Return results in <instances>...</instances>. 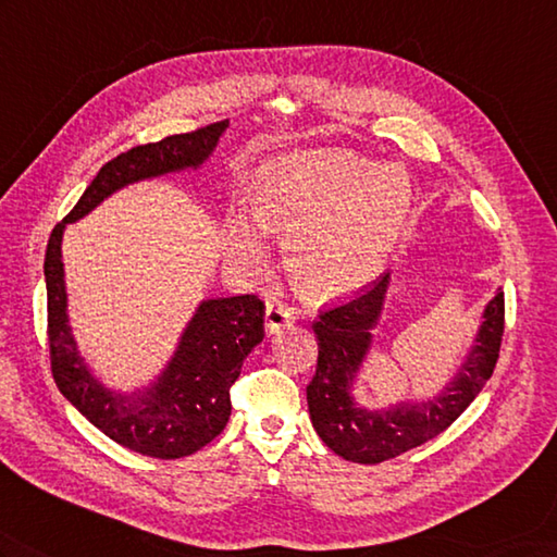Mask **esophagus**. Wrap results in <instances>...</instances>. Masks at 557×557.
Here are the masks:
<instances>
[{"instance_id":"esophagus-1","label":"esophagus","mask_w":557,"mask_h":557,"mask_svg":"<svg viewBox=\"0 0 557 557\" xmlns=\"http://www.w3.org/2000/svg\"><path fill=\"white\" fill-rule=\"evenodd\" d=\"M296 320V313L292 308H287L284 304H268L265 308V332L268 334H277L282 327L292 325Z\"/></svg>"}]
</instances>
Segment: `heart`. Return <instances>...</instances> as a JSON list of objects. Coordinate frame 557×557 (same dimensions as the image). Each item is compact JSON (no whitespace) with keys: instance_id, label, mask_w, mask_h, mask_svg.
I'll return each instance as SVG.
<instances>
[{"instance_id":"heart-1","label":"heart","mask_w":557,"mask_h":557,"mask_svg":"<svg viewBox=\"0 0 557 557\" xmlns=\"http://www.w3.org/2000/svg\"><path fill=\"white\" fill-rule=\"evenodd\" d=\"M410 180L398 165H377L344 151L287 153L268 165L256 187L261 230L284 242V268L306 301L351 296L377 277L410 211ZM232 253L261 265L263 242L239 225Z\"/></svg>"}]
</instances>
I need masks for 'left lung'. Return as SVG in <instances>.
<instances>
[{
    "mask_svg": "<svg viewBox=\"0 0 557 557\" xmlns=\"http://www.w3.org/2000/svg\"><path fill=\"white\" fill-rule=\"evenodd\" d=\"M389 287L392 273H386L370 292L327 310L313 322L318 368L306 386L310 422L334 454L351 462L389 460L444 432L482 392L498 360L506 313L500 289L484 306L468 354L442 389L426 398H404L384 408L360 404L354 392L372 351V330L380 325Z\"/></svg>",
    "mask_w": 557,
    "mask_h": 557,
    "instance_id": "left-lung-1",
    "label": "left lung"
}]
</instances>
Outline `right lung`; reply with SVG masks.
Wrapping results in <instances>:
<instances>
[{
  "label": "right lung",
  "mask_w": 557,
  "mask_h": 557,
  "mask_svg": "<svg viewBox=\"0 0 557 557\" xmlns=\"http://www.w3.org/2000/svg\"><path fill=\"white\" fill-rule=\"evenodd\" d=\"M227 123L173 135L121 153L51 232L45 256L51 372L59 392L115 444L141 456L175 460L197 454L225 430L230 386L242 363L263 342L265 306L253 294L203 299L180 334L175 351L147 384L113 389L89 368L77 348L69 318L66 270L61 242L66 225L92 213L111 194L145 180L199 171L211 159Z\"/></svg>",
  "instance_id": "right-lung-1"
}]
</instances>
